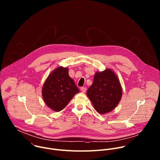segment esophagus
<instances>
[{
	"instance_id": "obj_1",
	"label": "esophagus",
	"mask_w": 160,
	"mask_h": 160,
	"mask_svg": "<svg viewBox=\"0 0 160 160\" xmlns=\"http://www.w3.org/2000/svg\"><path fill=\"white\" fill-rule=\"evenodd\" d=\"M80 90H81L82 92H83V93L85 92V91H86V87H81Z\"/></svg>"
}]
</instances>
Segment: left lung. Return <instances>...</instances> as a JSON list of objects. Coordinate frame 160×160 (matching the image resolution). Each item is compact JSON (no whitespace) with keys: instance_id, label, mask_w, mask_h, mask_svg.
I'll use <instances>...</instances> for the list:
<instances>
[{"instance_id":"8db88e82","label":"left lung","mask_w":160,"mask_h":160,"mask_svg":"<svg viewBox=\"0 0 160 160\" xmlns=\"http://www.w3.org/2000/svg\"><path fill=\"white\" fill-rule=\"evenodd\" d=\"M87 96L98 112L104 115L111 112L122 96V88L117 75L111 69L97 72L93 83L87 91Z\"/></svg>"}]
</instances>
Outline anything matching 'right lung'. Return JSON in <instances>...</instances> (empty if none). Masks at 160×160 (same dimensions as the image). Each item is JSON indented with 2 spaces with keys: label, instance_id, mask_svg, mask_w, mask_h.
Returning <instances> with one entry per match:
<instances>
[{
  "label": "right lung",
  "instance_id": "obj_1",
  "mask_svg": "<svg viewBox=\"0 0 160 160\" xmlns=\"http://www.w3.org/2000/svg\"><path fill=\"white\" fill-rule=\"evenodd\" d=\"M79 92L74 80L68 74V68L59 66L54 70L45 80L42 95L46 105L58 112L63 109Z\"/></svg>",
  "mask_w": 160,
  "mask_h": 160
}]
</instances>
